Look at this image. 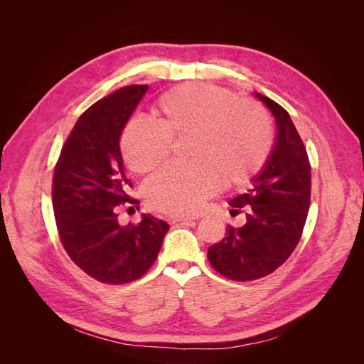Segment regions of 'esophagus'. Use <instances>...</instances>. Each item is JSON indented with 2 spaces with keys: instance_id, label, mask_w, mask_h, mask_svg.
Returning a JSON list of instances; mask_svg holds the SVG:
<instances>
[{
  "instance_id": "34e87169",
  "label": "esophagus",
  "mask_w": 364,
  "mask_h": 364,
  "mask_svg": "<svg viewBox=\"0 0 364 364\" xmlns=\"http://www.w3.org/2000/svg\"><path fill=\"white\" fill-rule=\"evenodd\" d=\"M196 217H191V215H171L168 217V222L170 223H191L194 222Z\"/></svg>"
}]
</instances>
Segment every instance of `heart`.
I'll return each mask as SVG.
<instances>
[{
    "label": "heart",
    "instance_id": "b5f03b06",
    "mask_svg": "<svg viewBox=\"0 0 364 364\" xmlns=\"http://www.w3.org/2000/svg\"><path fill=\"white\" fill-rule=\"evenodd\" d=\"M159 121L132 119L121 136L129 167L144 174L162 165L171 139L190 138L188 167H165L146 185L153 209L193 214L213 196L222 179L226 186H243L267 164L274 132L264 109L238 100L215 85L182 86L164 94L156 105Z\"/></svg>",
    "mask_w": 364,
    "mask_h": 364
}]
</instances>
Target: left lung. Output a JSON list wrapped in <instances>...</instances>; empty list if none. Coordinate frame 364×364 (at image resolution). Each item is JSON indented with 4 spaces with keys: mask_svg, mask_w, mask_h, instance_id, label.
<instances>
[{
    "mask_svg": "<svg viewBox=\"0 0 364 364\" xmlns=\"http://www.w3.org/2000/svg\"><path fill=\"white\" fill-rule=\"evenodd\" d=\"M255 94L277 121V142L252 188L229 202L232 214L244 208L246 225H229L226 237L208 249L211 266L232 281L264 278L289 259L302 237L311 199L310 159L289 112Z\"/></svg>",
    "mask_w": 364,
    "mask_h": 364,
    "instance_id": "obj_1",
    "label": "left lung"
}]
</instances>
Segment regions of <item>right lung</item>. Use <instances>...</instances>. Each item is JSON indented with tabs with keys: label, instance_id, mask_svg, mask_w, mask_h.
<instances>
[{
	"label": "right lung",
	"instance_id": "1",
	"mask_svg": "<svg viewBox=\"0 0 364 364\" xmlns=\"http://www.w3.org/2000/svg\"><path fill=\"white\" fill-rule=\"evenodd\" d=\"M147 85L109 94L82 114L60 150L53 174V209L63 249L98 282L139 279L158 258L170 226L153 215L121 226L118 209L139 205L127 194L119 138Z\"/></svg>",
	"mask_w": 364,
	"mask_h": 364
}]
</instances>
